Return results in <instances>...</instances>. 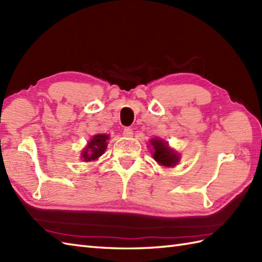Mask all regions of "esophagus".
<instances>
[{"label": "esophagus", "instance_id": "34e87169", "mask_svg": "<svg viewBox=\"0 0 262 262\" xmlns=\"http://www.w3.org/2000/svg\"><path fill=\"white\" fill-rule=\"evenodd\" d=\"M122 134H124L125 137H132L133 136V129H130V128H125L124 130H122Z\"/></svg>", "mask_w": 262, "mask_h": 262}]
</instances>
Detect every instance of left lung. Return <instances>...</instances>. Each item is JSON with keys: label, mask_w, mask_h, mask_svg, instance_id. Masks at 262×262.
I'll list each match as a JSON object with an SVG mask.
<instances>
[{"label": "left lung", "mask_w": 262, "mask_h": 262, "mask_svg": "<svg viewBox=\"0 0 262 262\" xmlns=\"http://www.w3.org/2000/svg\"><path fill=\"white\" fill-rule=\"evenodd\" d=\"M152 146V155L153 159L157 161L160 165L163 166H174L180 161V155L174 149L169 147L168 143L161 140V138H152L149 141Z\"/></svg>", "instance_id": "1"}]
</instances>
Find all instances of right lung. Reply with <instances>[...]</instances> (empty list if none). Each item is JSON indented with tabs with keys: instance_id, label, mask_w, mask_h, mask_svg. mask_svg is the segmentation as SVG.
Instances as JSON below:
<instances>
[{
	"instance_id": "right-lung-1",
	"label": "right lung",
	"mask_w": 262,
	"mask_h": 262,
	"mask_svg": "<svg viewBox=\"0 0 262 262\" xmlns=\"http://www.w3.org/2000/svg\"><path fill=\"white\" fill-rule=\"evenodd\" d=\"M109 140V135L105 134H97L94 135L91 141L88 143L86 147H84L81 153V159L83 162H91V161L98 160L104 153L107 148Z\"/></svg>"
}]
</instances>
